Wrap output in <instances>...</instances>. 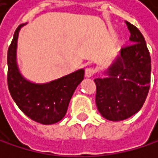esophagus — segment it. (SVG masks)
Instances as JSON below:
<instances>
[{
  "label": "esophagus",
  "mask_w": 158,
  "mask_h": 158,
  "mask_svg": "<svg viewBox=\"0 0 158 158\" xmlns=\"http://www.w3.org/2000/svg\"><path fill=\"white\" fill-rule=\"evenodd\" d=\"M95 74V69L91 67L89 68H86L85 69V77H92Z\"/></svg>",
  "instance_id": "34e87169"
}]
</instances>
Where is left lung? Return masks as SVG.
<instances>
[{"label":"left lung","mask_w":158,"mask_h":158,"mask_svg":"<svg viewBox=\"0 0 158 158\" xmlns=\"http://www.w3.org/2000/svg\"><path fill=\"white\" fill-rule=\"evenodd\" d=\"M132 44L123 47L108 68L106 78H96V106L106 120L128 119L142 107L150 89L151 56L140 31L126 21Z\"/></svg>","instance_id":"1"}]
</instances>
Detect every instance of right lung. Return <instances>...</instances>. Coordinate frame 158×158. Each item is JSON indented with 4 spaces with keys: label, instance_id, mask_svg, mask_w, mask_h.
I'll return each mask as SVG.
<instances>
[{
    "label": "right lung",
    "instance_id": "add662e5",
    "mask_svg": "<svg viewBox=\"0 0 158 158\" xmlns=\"http://www.w3.org/2000/svg\"><path fill=\"white\" fill-rule=\"evenodd\" d=\"M23 25L16 29L7 52L9 92L19 108L31 120L42 124L56 123L65 117L73 94L84 79L85 70L78 69L46 84L26 80L20 74L17 64V41Z\"/></svg>",
    "mask_w": 158,
    "mask_h": 158
}]
</instances>
